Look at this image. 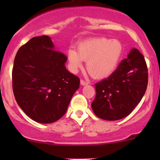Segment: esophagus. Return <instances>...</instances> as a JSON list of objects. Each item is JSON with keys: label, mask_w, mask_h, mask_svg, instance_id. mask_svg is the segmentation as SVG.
Returning a JSON list of instances; mask_svg holds the SVG:
<instances>
[{"label": "esophagus", "mask_w": 160, "mask_h": 160, "mask_svg": "<svg viewBox=\"0 0 160 160\" xmlns=\"http://www.w3.org/2000/svg\"><path fill=\"white\" fill-rule=\"evenodd\" d=\"M80 83H81V85H83V86H84V85L88 84V82L85 81L84 80H80Z\"/></svg>", "instance_id": "1"}]
</instances>
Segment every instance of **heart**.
<instances>
[{
  "label": "heart",
  "mask_w": 160,
  "mask_h": 160,
  "mask_svg": "<svg viewBox=\"0 0 160 160\" xmlns=\"http://www.w3.org/2000/svg\"><path fill=\"white\" fill-rule=\"evenodd\" d=\"M123 54V46L118 40L98 38L80 43L75 50L68 52V59L72 71L81 68L83 60L91 77L96 79L107 77L114 72Z\"/></svg>",
  "instance_id": "1"
}]
</instances>
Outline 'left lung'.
I'll return each mask as SVG.
<instances>
[{
  "label": "left lung",
  "instance_id": "left-lung-1",
  "mask_svg": "<svg viewBox=\"0 0 160 160\" xmlns=\"http://www.w3.org/2000/svg\"><path fill=\"white\" fill-rule=\"evenodd\" d=\"M148 85V69L144 56L132 49L108 78L95 84L96 97L91 104L98 118L117 121L131 114L141 101Z\"/></svg>",
  "mask_w": 160,
  "mask_h": 160
}]
</instances>
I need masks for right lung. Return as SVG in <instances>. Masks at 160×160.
<instances>
[{
	"mask_svg": "<svg viewBox=\"0 0 160 160\" xmlns=\"http://www.w3.org/2000/svg\"><path fill=\"white\" fill-rule=\"evenodd\" d=\"M67 60L47 35L31 38L18 51L13 92L18 104L35 122L48 124L61 118L80 87V78L66 68Z\"/></svg>",
	"mask_w": 160,
	"mask_h": 160,
	"instance_id": "obj_1",
	"label": "right lung"
}]
</instances>
